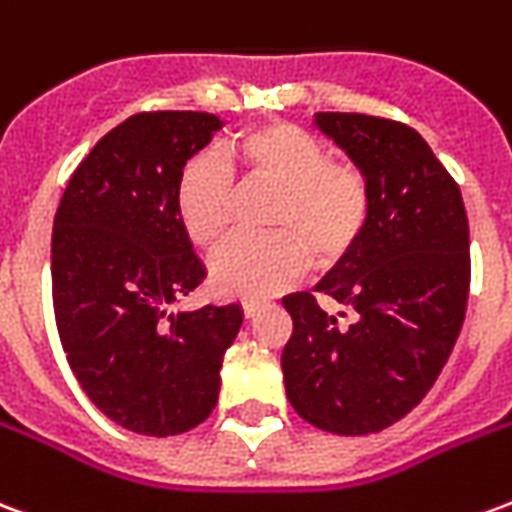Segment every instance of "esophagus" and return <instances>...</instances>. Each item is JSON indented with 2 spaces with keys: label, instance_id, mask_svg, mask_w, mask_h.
Instances as JSON below:
<instances>
[{
  "label": "esophagus",
  "instance_id": "34e87169",
  "mask_svg": "<svg viewBox=\"0 0 512 512\" xmlns=\"http://www.w3.org/2000/svg\"><path fill=\"white\" fill-rule=\"evenodd\" d=\"M266 307V301H257V299H246L244 301V315L246 318H255L257 312Z\"/></svg>",
  "mask_w": 512,
  "mask_h": 512
}]
</instances>
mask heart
Wrapping results in <instances>:
<instances>
[{
    "label": "heart",
    "instance_id": "obj_1",
    "mask_svg": "<svg viewBox=\"0 0 512 512\" xmlns=\"http://www.w3.org/2000/svg\"><path fill=\"white\" fill-rule=\"evenodd\" d=\"M230 161L244 186L277 189L266 238H235L216 255L213 285L224 296L260 299L304 274L307 243L321 263L343 257L362 233L370 191L362 169L332 161L318 136L290 123H271L238 136ZM180 224L194 244L213 252L233 230L235 183L216 158L186 164L175 194Z\"/></svg>",
    "mask_w": 512,
    "mask_h": 512
}]
</instances>
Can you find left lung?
I'll use <instances>...</instances> for the list:
<instances>
[{"mask_svg":"<svg viewBox=\"0 0 512 512\" xmlns=\"http://www.w3.org/2000/svg\"><path fill=\"white\" fill-rule=\"evenodd\" d=\"M315 126L362 169L370 211L356 244L315 285L356 312L343 326L312 293L282 299L290 406L310 425L365 436L395 425L436 384L469 299V222L461 189L414 128L354 112Z\"/></svg>","mask_w":512,"mask_h":512,"instance_id":"8db88e82","label":"left lung"}]
</instances>
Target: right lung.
I'll return each instance as SVG.
<instances>
[{
  "label": "right lung",
  "instance_id": "obj_1",
  "mask_svg": "<svg viewBox=\"0 0 512 512\" xmlns=\"http://www.w3.org/2000/svg\"><path fill=\"white\" fill-rule=\"evenodd\" d=\"M224 123L208 112H142L76 167L51 233L62 348L87 397L126 430L178 436L211 417L238 304L172 312L205 279L175 194L186 161Z\"/></svg>",
  "mask_w": 512,
  "mask_h": 512
}]
</instances>
